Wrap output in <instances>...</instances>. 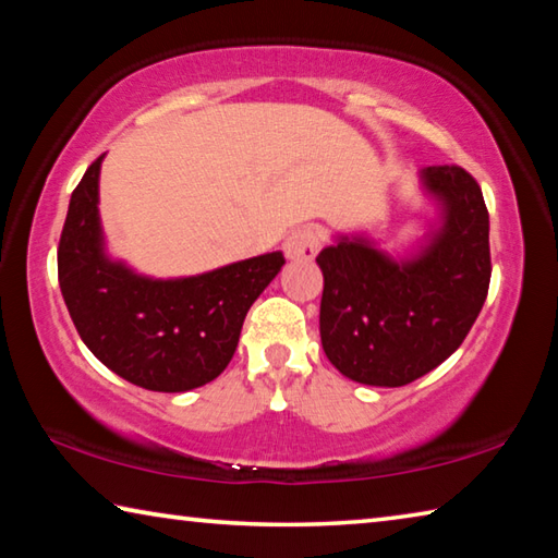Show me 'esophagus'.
Returning <instances> with one entry per match:
<instances>
[{
  "label": "esophagus",
  "mask_w": 558,
  "mask_h": 558,
  "mask_svg": "<svg viewBox=\"0 0 558 558\" xmlns=\"http://www.w3.org/2000/svg\"><path fill=\"white\" fill-rule=\"evenodd\" d=\"M319 245H323V231L317 226L307 223L292 231L286 241V256L292 260H310L317 256Z\"/></svg>",
  "instance_id": "1"
}]
</instances>
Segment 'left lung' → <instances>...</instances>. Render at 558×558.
I'll return each instance as SVG.
<instances>
[{"instance_id": "1", "label": "left lung", "mask_w": 558, "mask_h": 558, "mask_svg": "<svg viewBox=\"0 0 558 558\" xmlns=\"http://www.w3.org/2000/svg\"><path fill=\"white\" fill-rule=\"evenodd\" d=\"M421 179L442 204V226L418 256L391 260L347 235L317 256L323 349L359 384L405 386L436 369L485 305L493 263L483 189L458 165L426 167Z\"/></svg>"}]
</instances>
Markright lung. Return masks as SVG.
<instances>
[{"label":"right lung","mask_w":558,"mask_h":558,"mask_svg":"<svg viewBox=\"0 0 558 558\" xmlns=\"http://www.w3.org/2000/svg\"><path fill=\"white\" fill-rule=\"evenodd\" d=\"M100 162L102 155L73 189L59 241V286L75 329L110 372L143 389L177 393L214 381L286 258L276 251L177 280L137 276L102 251Z\"/></svg>","instance_id":"1"}]
</instances>
